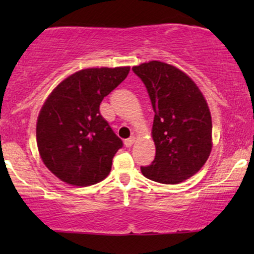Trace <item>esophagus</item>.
Returning <instances> with one entry per match:
<instances>
[{
  "instance_id": "esophagus-1",
  "label": "esophagus",
  "mask_w": 254,
  "mask_h": 254,
  "mask_svg": "<svg viewBox=\"0 0 254 254\" xmlns=\"http://www.w3.org/2000/svg\"><path fill=\"white\" fill-rule=\"evenodd\" d=\"M133 143H135V137H133V136L129 137V138H127L124 141V144L127 145V147H131V145H132Z\"/></svg>"
}]
</instances>
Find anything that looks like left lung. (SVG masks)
<instances>
[{"label": "left lung", "mask_w": 254, "mask_h": 254, "mask_svg": "<svg viewBox=\"0 0 254 254\" xmlns=\"http://www.w3.org/2000/svg\"><path fill=\"white\" fill-rule=\"evenodd\" d=\"M149 94L154 112L151 135L155 159L142 166L144 177L179 184L196 174L211 151V116L196 83L167 63L151 61L133 66Z\"/></svg>", "instance_id": "1"}]
</instances>
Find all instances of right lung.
Returning <instances> with one entry per match:
<instances>
[{"mask_svg":"<svg viewBox=\"0 0 254 254\" xmlns=\"http://www.w3.org/2000/svg\"><path fill=\"white\" fill-rule=\"evenodd\" d=\"M129 71V66L83 69L46 99L38 116L37 144L44 164L62 182L89 186L109 176L123 142L99 107Z\"/></svg>","mask_w":254,"mask_h":254,"instance_id":"obj_1","label":"right lung"}]
</instances>
